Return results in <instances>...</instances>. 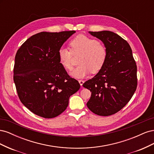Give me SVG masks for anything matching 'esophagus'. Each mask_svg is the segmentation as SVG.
Masks as SVG:
<instances>
[{"instance_id": "obj_1", "label": "esophagus", "mask_w": 154, "mask_h": 154, "mask_svg": "<svg viewBox=\"0 0 154 154\" xmlns=\"http://www.w3.org/2000/svg\"><path fill=\"white\" fill-rule=\"evenodd\" d=\"M78 82H79V83H80V85H81V86H82V85H83V83L85 82H84V80H78Z\"/></svg>"}]
</instances>
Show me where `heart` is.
<instances>
[{"label": "heart", "instance_id": "heart-1", "mask_svg": "<svg viewBox=\"0 0 154 154\" xmlns=\"http://www.w3.org/2000/svg\"><path fill=\"white\" fill-rule=\"evenodd\" d=\"M71 49L62 45L58 51L59 62L67 71L72 70V56L81 54L79 58L80 65L73 70L71 74L76 78H82L88 74L99 72L105 63L107 51L105 45L97 40L84 35H79L69 42Z\"/></svg>", "mask_w": 154, "mask_h": 154}]
</instances>
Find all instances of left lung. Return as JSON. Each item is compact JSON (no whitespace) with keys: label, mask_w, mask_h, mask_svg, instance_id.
Wrapping results in <instances>:
<instances>
[{"label":"left lung","mask_w":154,"mask_h":154,"mask_svg":"<svg viewBox=\"0 0 154 154\" xmlns=\"http://www.w3.org/2000/svg\"><path fill=\"white\" fill-rule=\"evenodd\" d=\"M103 42L107 51L103 67L83 86L91 92L87 106L95 114L108 116L122 109L137 85V66L127 41L114 32L89 31Z\"/></svg>","instance_id":"obj_1"}]
</instances>
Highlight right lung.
<instances>
[{"mask_svg":"<svg viewBox=\"0 0 154 154\" xmlns=\"http://www.w3.org/2000/svg\"><path fill=\"white\" fill-rule=\"evenodd\" d=\"M75 31L40 32L18 49L13 80L26 107L44 118L57 117L67 109L69 97L80 88L59 62L58 51Z\"/></svg>","mask_w":154,"mask_h":154,"instance_id":"add662e5","label":"right lung"}]
</instances>
